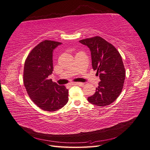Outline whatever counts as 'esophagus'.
<instances>
[{
	"label": "esophagus",
	"mask_w": 150,
	"mask_h": 150,
	"mask_svg": "<svg viewBox=\"0 0 150 150\" xmlns=\"http://www.w3.org/2000/svg\"><path fill=\"white\" fill-rule=\"evenodd\" d=\"M75 85H77V86H81L83 85V83H80V82H75V83H69L67 86H75Z\"/></svg>",
	"instance_id": "1"
}]
</instances>
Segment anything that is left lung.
<instances>
[{"instance_id": "left-lung-1", "label": "left lung", "mask_w": 150, "mask_h": 150, "mask_svg": "<svg viewBox=\"0 0 150 150\" xmlns=\"http://www.w3.org/2000/svg\"><path fill=\"white\" fill-rule=\"evenodd\" d=\"M88 46L91 55L94 70L99 76L96 92L88 98L90 103L98 106H106L112 103L122 90L125 71L121 55L115 47L100 36L79 41Z\"/></svg>"}]
</instances>
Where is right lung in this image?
Here are the masks:
<instances>
[{
    "label": "right lung",
    "instance_id": "1",
    "mask_svg": "<svg viewBox=\"0 0 150 150\" xmlns=\"http://www.w3.org/2000/svg\"><path fill=\"white\" fill-rule=\"evenodd\" d=\"M62 42L43 41L33 48L26 59L23 83L31 100L46 111H55L69 101V90L54 83L49 76L53 71V51Z\"/></svg>",
    "mask_w": 150,
    "mask_h": 150
}]
</instances>
